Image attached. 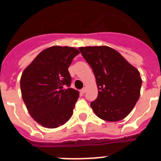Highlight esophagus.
Segmentation results:
<instances>
[{
  "instance_id": "esophagus-1",
  "label": "esophagus",
  "mask_w": 161,
  "mask_h": 161,
  "mask_svg": "<svg viewBox=\"0 0 161 161\" xmlns=\"http://www.w3.org/2000/svg\"><path fill=\"white\" fill-rule=\"evenodd\" d=\"M85 92H86V89H85V88H83V89H81V90H80V93H85Z\"/></svg>"
}]
</instances>
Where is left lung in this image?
Masks as SVG:
<instances>
[{
	"instance_id": "1",
	"label": "left lung",
	"mask_w": 161,
	"mask_h": 161,
	"mask_svg": "<svg viewBox=\"0 0 161 161\" xmlns=\"http://www.w3.org/2000/svg\"><path fill=\"white\" fill-rule=\"evenodd\" d=\"M79 50L96 78L98 95L90 104L93 112L108 122L126 118L140 95L142 79L138 69L109 47H83Z\"/></svg>"
}]
</instances>
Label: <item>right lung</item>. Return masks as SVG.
I'll use <instances>...</instances> for the list:
<instances>
[{
  "instance_id": "right-lung-1",
  "label": "right lung",
  "mask_w": 161,
  "mask_h": 161,
  "mask_svg": "<svg viewBox=\"0 0 161 161\" xmlns=\"http://www.w3.org/2000/svg\"><path fill=\"white\" fill-rule=\"evenodd\" d=\"M80 52L70 47L43 50L23 71L20 80L22 97L28 112L47 128H56L69 120L79 92L72 83L68 67Z\"/></svg>"
}]
</instances>
